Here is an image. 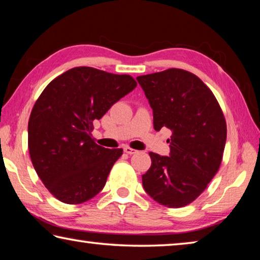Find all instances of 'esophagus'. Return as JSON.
Masks as SVG:
<instances>
[{"mask_svg": "<svg viewBox=\"0 0 260 260\" xmlns=\"http://www.w3.org/2000/svg\"><path fill=\"white\" fill-rule=\"evenodd\" d=\"M124 151L127 153V155H133V153H135V152H136L135 149H132V148H131V147H128V146L124 147Z\"/></svg>", "mask_w": 260, "mask_h": 260, "instance_id": "1", "label": "esophagus"}]
</instances>
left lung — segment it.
<instances>
[{"instance_id": "8db88e82", "label": "left lung", "mask_w": 260, "mask_h": 260, "mask_svg": "<svg viewBox=\"0 0 260 260\" xmlns=\"http://www.w3.org/2000/svg\"><path fill=\"white\" fill-rule=\"evenodd\" d=\"M153 112V128L172 131L170 155L149 152L144 190L167 208H182L208 187L221 164L227 127L212 91L199 77L180 69L140 76Z\"/></svg>"}]
</instances>
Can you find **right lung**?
I'll list each match as a JSON object with an SVG mask.
<instances>
[{"label":"right lung","instance_id":"obj_1","mask_svg":"<svg viewBox=\"0 0 260 260\" xmlns=\"http://www.w3.org/2000/svg\"><path fill=\"white\" fill-rule=\"evenodd\" d=\"M136 85L127 74L79 67L55 78L39 96L28 120V150L39 178L57 200L81 204L102 190L122 149L96 144L93 121Z\"/></svg>","mask_w":260,"mask_h":260}]
</instances>
